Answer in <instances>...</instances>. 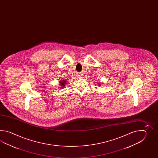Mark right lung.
<instances>
[{"mask_svg":"<svg viewBox=\"0 0 158 158\" xmlns=\"http://www.w3.org/2000/svg\"><path fill=\"white\" fill-rule=\"evenodd\" d=\"M59 82H60V85L62 87H64V86H65L64 85H65V84H66V83H65V81L64 80H63L62 81H60Z\"/></svg>","mask_w":158,"mask_h":158,"instance_id":"right-lung-1","label":"right lung"}]
</instances>
